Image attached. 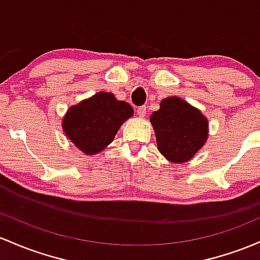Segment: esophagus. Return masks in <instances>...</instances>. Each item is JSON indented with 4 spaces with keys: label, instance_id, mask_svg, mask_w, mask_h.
I'll return each instance as SVG.
<instances>
[{
    "label": "esophagus",
    "instance_id": "1",
    "mask_svg": "<svg viewBox=\"0 0 260 260\" xmlns=\"http://www.w3.org/2000/svg\"><path fill=\"white\" fill-rule=\"evenodd\" d=\"M138 114L140 118H144V116L146 115V107L145 106L138 108Z\"/></svg>",
    "mask_w": 260,
    "mask_h": 260
}]
</instances>
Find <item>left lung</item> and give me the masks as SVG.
<instances>
[{
    "label": "left lung",
    "mask_w": 260,
    "mask_h": 260,
    "mask_svg": "<svg viewBox=\"0 0 260 260\" xmlns=\"http://www.w3.org/2000/svg\"><path fill=\"white\" fill-rule=\"evenodd\" d=\"M150 121L158 151L173 163L188 162L208 140V119L182 98L163 99Z\"/></svg>",
    "instance_id": "1"
}]
</instances>
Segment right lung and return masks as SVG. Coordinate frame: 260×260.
I'll return each instance as SVG.
<instances>
[{"label": "right lung", "instance_id": "obj_1", "mask_svg": "<svg viewBox=\"0 0 260 260\" xmlns=\"http://www.w3.org/2000/svg\"><path fill=\"white\" fill-rule=\"evenodd\" d=\"M133 114L129 103L118 101L113 93L98 92L70 108L62 129L76 147L92 156L114 140L119 127Z\"/></svg>", "mask_w": 260, "mask_h": 260}]
</instances>
